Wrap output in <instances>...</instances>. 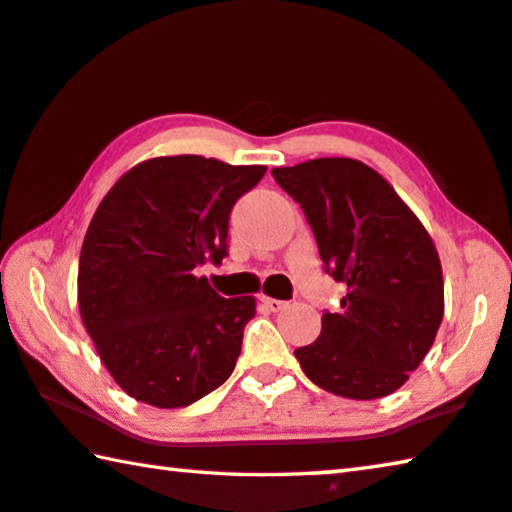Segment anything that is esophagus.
<instances>
[{"label":"esophagus","instance_id":"obj_1","mask_svg":"<svg viewBox=\"0 0 512 512\" xmlns=\"http://www.w3.org/2000/svg\"><path fill=\"white\" fill-rule=\"evenodd\" d=\"M263 304L267 311H272V313H279V311H283V308H288V301L272 299V297H263Z\"/></svg>","mask_w":512,"mask_h":512}]
</instances>
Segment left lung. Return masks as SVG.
Instances as JSON below:
<instances>
[{"instance_id":"obj_1","label":"left lung","mask_w":512,"mask_h":512,"mask_svg":"<svg viewBox=\"0 0 512 512\" xmlns=\"http://www.w3.org/2000/svg\"><path fill=\"white\" fill-rule=\"evenodd\" d=\"M272 177L304 211L326 274L347 286L340 311H324L320 338L295 349L301 370L338 397L390 395L429 354L445 313L431 236L395 188L354 158L274 167Z\"/></svg>"}]
</instances>
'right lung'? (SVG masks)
Returning a JSON list of instances; mask_svg holds the SVG:
<instances>
[{
	"mask_svg": "<svg viewBox=\"0 0 512 512\" xmlns=\"http://www.w3.org/2000/svg\"><path fill=\"white\" fill-rule=\"evenodd\" d=\"M265 165L149 158L108 190L83 238L79 311L129 397L183 408L229 379L254 297L224 299L199 267L229 254V217Z\"/></svg>",
	"mask_w": 512,
	"mask_h": 512,
	"instance_id": "obj_1",
	"label": "right lung"
}]
</instances>
